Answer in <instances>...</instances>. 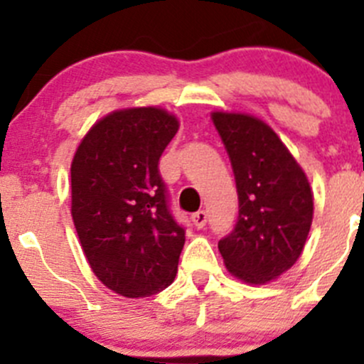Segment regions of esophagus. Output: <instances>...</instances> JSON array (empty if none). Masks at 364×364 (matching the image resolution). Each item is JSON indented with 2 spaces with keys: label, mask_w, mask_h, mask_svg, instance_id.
Segmentation results:
<instances>
[{
  "label": "esophagus",
  "mask_w": 364,
  "mask_h": 364,
  "mask_svg": "<svg viewBox=\"0 0 364 364\" xmlns=\"http://www.w3.org/2000/svg\"><path fill=\"white\" fill-rule=\"evenodd\" d=\"M192 222H193V225L197 227V229H203L205 223H208V213H205L204 209H203V211L193 213V215H192Z\"/></svg>",
  "instance_id": "1"
}]
</instances>
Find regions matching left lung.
<instances>
[{
    "label": "left lung",
    "instance_id": "8db88e82",
    "mask_svg": "<svg viewBox=\"0 0 364 364\" xmlns=\"http://www.w3.org/2000/svg\"><path fill=\"white\" fill-rule=\"evenodd\" d=\"M236 178L240 213L218 241L227 269L248 284H266L299 259L314 218L310 183L264 121L213 112Z\"/></svg>",
    "mask_w": 364,
    "mask_h": 364
}]
</instances>
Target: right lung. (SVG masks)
<instances>
[{
  "label": "right lung",
  "mask_w": 364,
  "mask_h": 364,
  "mask_svg": "<svg viewBox=\"0 0 364 364\" xmlns=\"http://www.w3.org/2000/svg\"><path fill=\"white\" fill-rule=\"evenodd\" d=\"M178 128L164 109H123L93 124L73 156L77 236L98 280L124 297L156 294L178 273L185 227L159 168Z\"/></svg>",
  "instance_id": "obj_1"
}]
</instances>
